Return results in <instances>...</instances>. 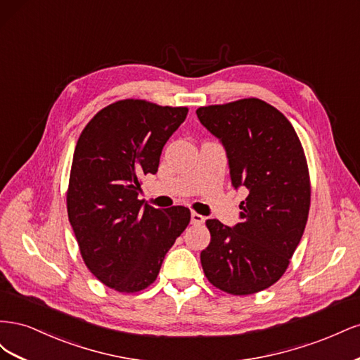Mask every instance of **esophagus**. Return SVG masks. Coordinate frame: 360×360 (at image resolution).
<instances>
[{
  "instance_id": "obj_1",
  "label": "esophagus",
  "mask_w": 360,
  "mask_h": 360,
  "mask_svg": "<svg viewBox=\"0 0 360 360\" xmlns=\"http://www.w3.org/2000/svg\"><path fill=\"white\" fill-rule=\"evenodd\" d=\"M202 222H204V216H201L200 213H195V212L191 213V224L200 225V224H202Z\"/></svg>"
}]
</instances>
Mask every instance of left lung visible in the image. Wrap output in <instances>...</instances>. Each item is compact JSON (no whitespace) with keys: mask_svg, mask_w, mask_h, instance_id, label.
Returning a JSON list of instances; mask_svg holds the SVG:
<instances>
[{"mask_svg":"<svg viewBox=\"0 0 360 360\" xmlns=\"http://www.w3.org/2000/svg\"><path fill=\"white\" fill-rule=\"evenodd\" d=\"M221 141L234 189L246 188L240 222H205L210 245L201 252L204 275L234 296L266 290L284 275L308 221L311 184L296 130L264 101L242 99L197 110Z\"/></svg>","mask_w":360,"mask_h":360,"instance_id":"left-lung-1","label":"left lung"}]
</instances>
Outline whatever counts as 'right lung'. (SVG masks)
Here are the masks:
<instances>
[{"label":"right lung","mask_w":360,"mask_h":360,"mask_svg":"<svg viewBox=\"0 0 360 360\" xmlns=\"http://www.w3.org/2000/svg\"><path fill=\"white\" fill-rule=\"evenodd\" d=\"M188 108L126 99L108 105L76 143L68 214L85 266L106 287L136 292L189 225L188 207L159 210L138 200L141 177L156 174L163 146Z\"/></svg>","instance_id":"obj_1"}]
</instances>
